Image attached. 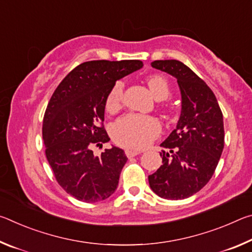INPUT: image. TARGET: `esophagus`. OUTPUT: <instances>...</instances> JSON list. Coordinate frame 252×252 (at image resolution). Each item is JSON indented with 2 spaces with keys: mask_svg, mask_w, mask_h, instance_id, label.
<instances>
[{
  "mask_svg": "<svg viewBox=\"0 0 252 252\" xmlns=\"http://www.w3.org/2000/svg\"><path fill=\"white\" fill-rule=\"evenodd\" d=\"M140 153H141V152L138 151V150H131V149H126V155L127 158L135 157V156L140 155Z\"/></svg>",
  "mask_w": 252,
  "mask_h": 252,
  "instance_id": "34e87169",
  "label": "esophagus"
}]
</instances>
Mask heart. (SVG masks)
Returning a JSON list of instances; mask_svg holds the SVG:
<instances>
[{
	"label": "heart",
	"mask_w": 252,
	"mask_h": 252,
	"mask_svg": "<svg viewBox=\"0 0 252 252\" xmlns=\"http://www.w3.org/2000/svg\"><path fill=\"white\" fill-rule=\"evenodd\" d=\"M148 85L157 100L167 99L170 94V87L164 76L155 74L148 79ZM122 81H117L106 97L105 108L109 112H116L120 109L123 97ZM161 132V125L158 119L143 116V114L130 113L114 122L111 134L114 141L120 146L142 149L149 146Z\"/></svg>",
	"instance_id": "obj_1"
}]
</instances>
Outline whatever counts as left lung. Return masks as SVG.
Here are the masks:
<instances>
[{
    "label": "left lung",
    "instance_id": "8db88e82",
    "mask_svg": "<svg viewBox=\"0 0 252 252\" xmlns=\"http://www.w3.org/2000/svg\"><path fill=\"white\" fill-rule=\"evenodd\" d=\"M151 66L177 79L181 113L176 129L161 143V167L149 176L153 192L180 200L197 193L210 180L224 146L223 117L211 89L178 60H158Z\"/></svg>",
    "mask_w": 252,
    "mask_h": 252
}]
</instances>
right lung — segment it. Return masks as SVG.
<instances>
[{
    "instance_id": "add662e5",
    "label": "right lung",
    "mask_w": 252,
    "mask_h": 252,
    "mask_svg": "<svg viewBox=\"0 0 252 252\" xmlns=\"http://www.w3.org/2000/svg\"><path fill=\"white\" fill-rule=\"evenodd\" d=\"M142 66L139 60L84 62L51 96L42 127L46 159L59 185L80 201H102L117 190L125 151L112 147L96 157L92 147L110 141L102 125L113 84Z\"/></svg>"
}]
</instances>
